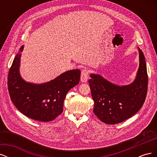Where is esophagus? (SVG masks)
<instances>
[{"label": "esophagus", "instance_id": "esophagus-1", "mask_svg": "<svg viewBox=\"0 0 157 157\" xmlns=\"http://www.w3.org/2000/svg\"><path fill=\"white\" fill-rule=\"evenodd\" d=\"M90 71L87 69H84L82 71L81 76H80V81L82 82H86L88 79Z\"/></svg>", "mask_w": 157, "mask_h": 157}]
</instances>
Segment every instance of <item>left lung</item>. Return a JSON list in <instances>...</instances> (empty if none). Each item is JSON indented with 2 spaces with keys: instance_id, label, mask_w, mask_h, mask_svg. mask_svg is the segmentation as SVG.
<instances>
[{
  "instance_id": "obj_1",
  "label": "left lung",
  "mask_w": 157,
  "mask_h": 157,
  "mask_svg": "<svg viewBox=\"0 0 157 157\" xmlns=\"http://www.w3.org/2000/svg\"><path fill=\"white\" fill-rule=\"evenodd\" d=\"M140 66L136 79L125 86H118L99 75L91 74L89 86L94 101V113L101 121L115 124L130 118L145 102L148 76L145 56L139 48Z\"/></svg>"
}]
</instances>
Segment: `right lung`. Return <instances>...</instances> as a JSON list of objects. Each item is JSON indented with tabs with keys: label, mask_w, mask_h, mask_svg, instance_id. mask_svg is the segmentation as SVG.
I'll return each instance as SVG.
<instances>
[{
	"label": "right lung",
	"mask_w": 157,
	"mask_h": 157,
	"mask_svg": "<svg viewBox=\"0 0 157 157\" xmlns=\"http://www.w3.org/2000/svg\"><path fill=\"white\" fill-rule=\"evenodd\" d=\"M21 46L8 73V88L13 105L31 119L48 122L63 112V102L69 90L79 83L80 71L70 70L50 82L37 84L25 81L20 76Z\"/></svg>",
	"instance_id": "obj_1"
}]
</instances>
